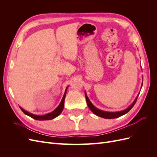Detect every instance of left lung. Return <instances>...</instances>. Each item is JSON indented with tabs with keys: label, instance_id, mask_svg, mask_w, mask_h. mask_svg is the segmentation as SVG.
Returning <instances> with one entry per match:
<instances>
[{
	"label": "left lung",
	"instance_id": "8db88e82",
	"mask_svg": "<svg viewBox=\"0 0 157 157\" xmlns=\"http://www.w3.org/2000/svg\"><path fill=\"white\" fill-rule=\"evenodd\" d=\"M85 96H86V103L87 105L88 106V107L90 108L91 111L94 113L95 115H96L98 117H100L104 118H118L119 117H121L122 115H125L126 113H127L128 111H130V109L134 107V105H135V103L137 101V99L138 96L136 97V98L135 99V100L134 101V102L132 103V104L131 105H130L127 109H126L124 111H118V112H107V111H101L99 110V109H97L96 107H94L93 105V104L91 103V101H90V99H88L86 93L85 92Z\"/></svg>",
	"mask_w": 157,
	"mask_h": 157
}]
</instances>
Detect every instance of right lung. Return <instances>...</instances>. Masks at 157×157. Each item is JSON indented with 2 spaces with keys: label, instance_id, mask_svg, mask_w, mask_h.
Returning a JSON list of instances; mask_svg holds the SVG:
<instances>
[{
  "label": "right lung",
  "instance_id": "obj_1",
  "mask_svg": "<svg viewBox=\"0 0 157 157\" xmlns=\"http://www.w3.org/2000/svg\"><path fill=\"white\" fill-rule=\"evenodd\" d=\"M68 87V86H67ZM67 88L65 90V92L64 93L63 95V97L61 99V101L59 103V105H58V107H57L54 111H53L52 112L48 113V114H46L44 115H42V116H39V115H34V114H32L30 113L29 112L26 111L24 109H22L21 107H20V108L21 109V110L24 113L25 115H28L29 117L33 118V119H35V120H38V121H47V120H51V119H53V118L57 117L58 116H59L60 115V113L62 112L63 107H64V101H65V96H66V92H67Z\"/></svg>",
  "mask_w": 157,
  "mask_h": 157
}]
</instances>
